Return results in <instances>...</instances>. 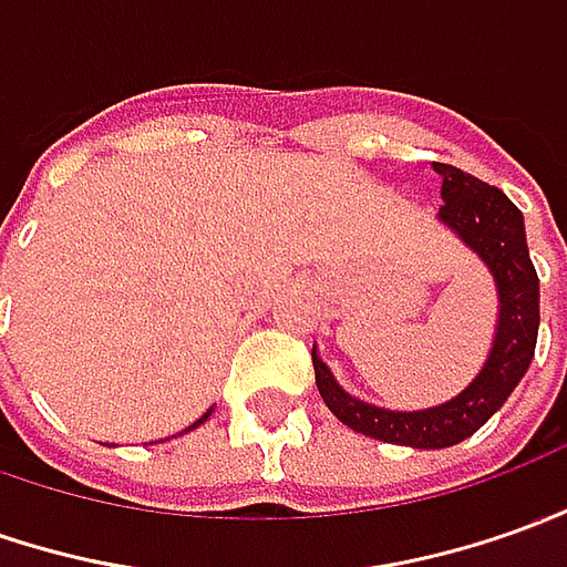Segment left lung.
Instances as JSON below:
<instances>
[{"instance_id": "1", "label": "left lung", "mask_w": 567, "mask_h": 567, "mask_svg": "<svg viewBox=\"0 0 567 567\" xmlns=\"http://www.w3.org/2000/svg\"><path fill=\"white\" fill-rule=\"evenodd\" d=\"M434 171L444 179L441 186L444 204L437 210V219H444L494 272L499 319H496L494 348L484 369L460 396L446 400L441 406L394 413L350 396L334 381L332 369L316 357L313 348L316 388L326 406L348 429L384 444L419 446V450H441L472 437L509 400L515 384L525 379L540 329V279L527 254L522 210L499 188L481 183L472 173H462L450 164H434Z\"/></svg>"}]
</instances>
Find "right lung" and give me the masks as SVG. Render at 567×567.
Masks as SVG:
<instances>
[{
    "label": "right lung",
    "mask_w": 567,
    "mask_h": 567,
    "mask_svg": "<svg viewBox=\"0 0 567 567\" xmlns=\"http://www.w3.org/2000/svg\"><path fill=\"white\" fill-rule=\"evenodd\" d=\"M207 415H210V410H207V413H204V415H202V419H198V422H195V425H188V429H186V431H192V429H198V425H202V422H204V419H207Z\"/></svg>",
    "instance_id": "right-lung-1"
}]
</instances>
